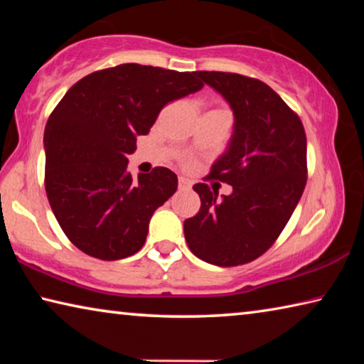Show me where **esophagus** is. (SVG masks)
<instances>
[{
  "mask_svg": "<svg viewBox=\"0 0 364 364\" xmlns=\"http://www.w3.org/2000/svg\"><path fill=\"white\" fill-rule=\"evenodd\" d=\"M178 186H180L181 191H191V188H193V183H191L188 178L180 176V180H178Z\"/></svg>",
  "mask_w": 364,
  "mask_h": 364,
  "instance_id": "34e87169",
  "label": "esophagus"
}]
</instances>
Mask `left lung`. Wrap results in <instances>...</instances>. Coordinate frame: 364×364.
I'll list each match as a JSON object with an SVG mask.
<instances>
[{"instance_id":"8db88e82","label":"left lung","mask_w":364,"mask_h":364,"mask_svg":"<svg viewBox=\"0 0 364 364\" xmlns=\"http://www.w3.org/2000/svg\"><path fill=\"white\" fill-rule=\"evenodd\" d=\"M225 97L234 130L208 178L232 186L218 197L193 186L200 210L184 220L188 247L217 267H237L264 254L284 230L306 184V136L299 115L267 83L239 73L197 72Z\"/></svg>"}]
</instances>
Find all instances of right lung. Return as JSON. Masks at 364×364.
I'll list each match as a JSON object with an SVG mask.
<instances>
[{"mask_svg": "<svg viewBox=\"0 0 364 364\" xmlns=\"http://www.w3.org/2000/svg\"><path fill=\"white\" fill-rule=\"evenodd\" d=\"M197 72L122 64L83 77L49 115L45 188L70 242L100 260L143 247L152 213L178 188L165 167L133 178L128 154L168 102L199 91Z\"/></svg>", "mask_w": 364, "mask_h": 364, "instance_id": "right-lung-1", "label": "right lung"}]
</instances>
